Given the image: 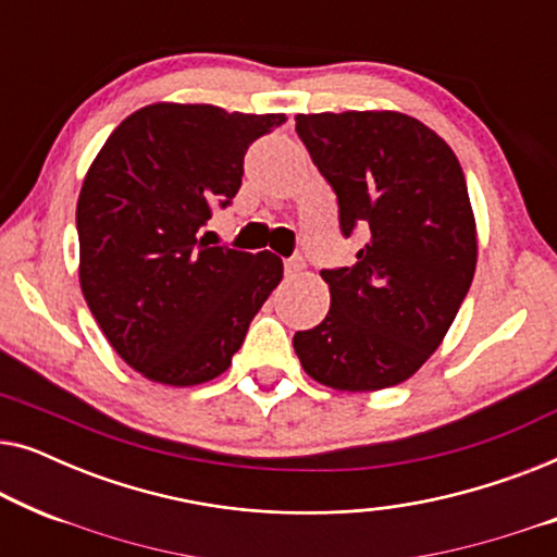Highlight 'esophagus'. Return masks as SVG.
<instances>
[{
  "label": "esophagus",
  "instance_id": "esophagus-1",
  "mask_svg": "<svg viewBox=\"0 0 557 557\" xmlns=\"http://www.w3.org/2000/svg\"><path fill=\"white\" fill-rule=\"evenodd\" d=\"M304 258L301 256H294V258H288V261L284 263V269H286V276H299V273L304 271Z\"/></svg>",
  "mask_w": 557,
  "mask_h": 557
}]
</instances>
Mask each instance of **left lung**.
Instances as JSON below:
<instances>
[{
    "instance_id": "1",
    "label": "left lung",
    "mask_w": 557,
    "mask_h": 557,
    "mask_svg": "<svg viewBox=\"0 0 557 557\" xmlns=\"http://www.w3.org/2000/svg\"><path fill=\"white\" fill-rule=\"evenodd\" d=\"M296 134L330 182L357 263L326 269L330 314L296 332L301 368L334 391L368 393L416 375L454 324L476 269L467 180L436 132L398 111L299 113Z\"/></svg>"
}]
</instances>
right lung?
<instances>
[{
    "instance_id": "1",
    "label": "right lung",
    "mask_w": 557,
    "mask_h": 557,
    "mask_svg": "<svg viewBox=\"0 0 557 557\" xmlns=\"http://www.w3.org/2000/svg\"><path fill=\"white\" fill-rule=\"evenodd\" d=\"M284 121L151 103L121 121L88 166L75 210L83 296L121 360L151 383L223 375L284 278L271 250L200 238L212 205L225 208L240 189L250 144Z\"/></svg>"
}]
</instances>
